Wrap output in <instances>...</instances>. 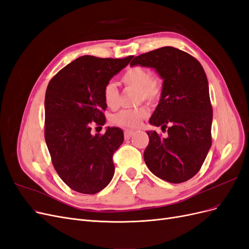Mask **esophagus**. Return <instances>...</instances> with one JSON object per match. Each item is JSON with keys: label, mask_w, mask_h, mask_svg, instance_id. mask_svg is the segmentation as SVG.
I'll list each match as a JSON object with an SVG mask.
<instances>
[{"label": "esophagus", "mask_w": 249, "mask_h": 249, "mask_svg": "<svg viewBox=\"0 0 249 249\" xmlns=\"http://www.w3.org/2000/svg\"><path fill=\"white\" fill-rule=\"evenodd\" d=\"M134 135L133 131H125L124 132V139H130Z\"/></svg>", "instance_id": "esophagus-1"}]
</instances>
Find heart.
<instances>
[{"mask_svg":"<svg viewBox=\"0 0 249 249\" xmlns=\"http://www.w3.org/2000/svg\"><path fill=\"white\" fill-rule=\"evenodd\" d=\"M124 86L137 89V102L145 101L155 103L160 97L161 88L157 80L152 78L150 72L140 66L127 69L122 77ZM103 100L110 109H115L119 104V91L115 83L109 82L103 89ZM147 116V110L144 107L124 109L111 117L112 124L124 129H135L143 118Z\"/></svg>","mask_w":249,"mask_h":249,"instance_id":"obj_1","label":"heart"}]
</instances>
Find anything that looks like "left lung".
<instances>
[{"mask_svg": "<svg viewBox=\"0 0 249 249\" xmlns=\"http://www.w3.org/2000/svg\"><path fill=\"white\" fill-rule=\"evenodd\" d=\"M131 66L154 69L163 80L159 104L149 124L167 129L162 138L147 131L144 161L154 175L179 184L193 178L212 144L213 109L206 72L196 59L172 47L150 51L133 59Z\"/></svg>", "mask_w": 249, "mask_h": 249, "instance_id": "left-lung-1", "label": "left lung"}]
</instances>
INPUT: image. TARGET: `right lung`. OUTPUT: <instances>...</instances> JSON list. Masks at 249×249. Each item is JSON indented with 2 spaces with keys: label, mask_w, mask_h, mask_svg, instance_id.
Masks as SVG:
<instances>
[{
  "label": "right lung",
  "mask_w": 249,
  "mask_h": 249,
  "mask_svg": "<svg viewBox=\"0 0 249 249\" xmlns=\"http://www.w3.org/2000/svg\"><path fill=\"white\" fill-rule=\"evenodd\" d=\"M132 58L82 56L49 83L44 100V138L57 173L74 191L95 194L114 176L112 158L124 142V132L108 126L104 135H92L91 124L106 123L103 89Z\"/></svg>",
  "instance_id": "add662e5"
}]
</instances>
